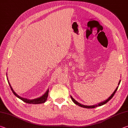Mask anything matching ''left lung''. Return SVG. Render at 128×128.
I'll list each match as a JSON object with an SVG mask.
<instances>
[{"instance_id":"left-lung-1","label":"left lung","mask_w":128,"mask_h":128,"mask_svg":"<svg viewBox=\"0 0 128 128\" xmlns=\"http://www.w3.org/2000/svg\"><path fill=\"white\" fill-rule=\"evenodd\" d=\"M120 82H121V80H120V81H119V82H118V86L116 88V89L114 90V91L113 92V93H112V94L111 95V96H110L109 97V98L106 99V100H104V101H103V102H100V103H98V104H95V105H92V106H85V105H84V104H81V103H78L77 101L75 99H74V98H73L72 96H70V98H71V99H72V101L76 104H77V105H78V106H80V107H83V108H95V107H98V106H102V105L105 104L106 103H107L109 101V100H110V99H111L112 98V97L114 96V94H115L116 92L117 91V90H118V85H120Z\"/></svg>"}]
</instances>
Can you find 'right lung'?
<instances>
[{
    "label": "right lung",
    "mask_w": 128,
    "mask_h": 128,
    "mask_svg": "<svg viewBox=\"0 0 128 128\" xmlns=\"http://www.w3.org/2000/svg\"><path fill=\"white\" fill-rule=\"evenodd\" d=\"M7 80H8V84H9L10 86V88H11V90L12 92H13V93L14 94L15 96H16L17 98H19L21 100H22V101L26 103H29V104H41V103H44L47 100V98H48V92H49V89L48 88V90L46 91V92L44 93V94L42 96L39 97V98H35V99H28L26 98H22V97L19 96L18 95H17L16 92H15L14 91L11 85H10V83L9 81H8V77H7Z\"/></svg>",
    "instance_id": "1"
}]
</instances>
